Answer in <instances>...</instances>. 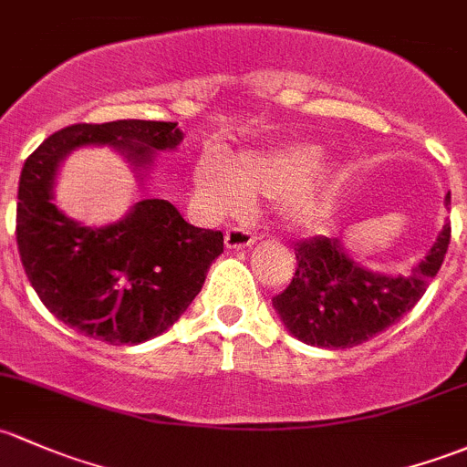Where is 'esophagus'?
<instances>
[{"label": "esophagus", "mask_w": 467, "mask_h": 467, "mask_svg": "<svg viewBox=\"0 0 467 467\" xmlns=\"http://www.w3.org/2000/svg\"><path fill=\"white\" fill-rule=\"evenodd\" d=\"M257 242L254 233H250L248 228H242V225H234L225 233V248L239 250V248H250Z\"/></svg>", "instance_id": "34e87169"}]
</instances>
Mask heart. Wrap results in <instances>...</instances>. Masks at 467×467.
<instances>
[{
  "mask_svg": "<svg viewBox=\"0 0 467 467\" xmlns=\"http://www.w3.org/2000/svg\"><path fill=\"white\" fill-rule=\"evenodd\" d=\"M322 147L296 143L271 151H246L221 170L203 159L194 168V188L214 214H237L257 196L279 200V214L291 228L317 230L340 203L345 174L322 168Z\"/></svg>",
  "mask_w": 467,
  "mask_h": 467,
  "instance_id": "b5f03b06",
  "label": "heart"
}]
</instances>
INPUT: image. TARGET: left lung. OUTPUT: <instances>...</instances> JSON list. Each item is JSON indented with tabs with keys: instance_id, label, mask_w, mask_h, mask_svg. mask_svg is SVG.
<instances>
[{
	"instance_id": "left-lung-1",
	"label": "left lung",
	"mask_w": 467,
	"mask_h": 467,
	"mask_svg": "<svg viewBox=\"0 0 467 467\" xmlns=\"http://www.w3.org/2000/svg\"><path fill=\"white\" fill-rule=\"evenodd\" d=\"M450 194H445V208ZM450 244V221L410 275L369 271L340 239L313 237L297 244V271L286 291L273 297L286 331L322 349H347L399 322L428 291Z\"/></svg>"
}]
</instances>
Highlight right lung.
I'll return each mask as SVG.
<instances>
[{
	"label": "right lung",
	"mask_w": 467,
	"mask_h": 467,
	"mask_svg": "<svg viewBox=\"0 0 467 467\" xmlns=\"http://www.w3.org/2000/svg\"><path fill=\"white\" fill-rule=\"evenodd\" d=\"M181 140L176 122H80L48 136L24 163L15 230L22 266L44 306L82 336L139 345L168 331L199 296L223 234L194 228L170 201L150 196L114 223L82 225L53 201L62 161L78 147L107 145L143 181L156 151Z\"/></svg>",
	"instance_id": "add662e5"
}]
</instances>
